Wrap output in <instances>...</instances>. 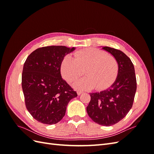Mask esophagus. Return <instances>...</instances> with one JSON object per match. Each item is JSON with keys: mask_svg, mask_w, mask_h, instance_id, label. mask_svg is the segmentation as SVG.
Instances as JSON below:
<instances>
[{"mask_svg": "<svg viewBox=\"0 0 154 154\" xmlns=\"http://www.w3.org/2000/svg\"><path fill=\"white\" fill-rule=\"evenodd\" d=\"M82 93H83L82 91H77V94H78V96H80V95H81Z\"/></svg>", "mask_w": 154, "mask_h": 154, "instance_id": "34e87169", "label": "esophagus"}]
</instances>
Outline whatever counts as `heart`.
Here are the masks:
<instances>
[{"instance_id": "b5f03b06", "label": "heart", "mask_w": 154, "mask_h": 154, "mask_svg": "<svg viewBox=\"0 0 154 154\" xmlns=\"http://www.w3.org/2000/svg\"><path fill=\"white\" fill-rule=\"evenodd\" d=\"M87 76L74 83V86L80 89H91L96 87L102 89L109 87L117 77L118 63L112 56L95 48H86L65 57L60 66L63 78L68 82L76 80L83 72Z\"/></svg>"}]
</instances>
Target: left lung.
Returning <instances> with one entry per match:
<instances>
[{
  "mask_svg": "<svg viewBox=\"0 0 154 154\" xmlns=\"http://www.w3.org/2000/svg\"><path fill=\"white\" fill-rule=\"evenodd\" d=\"M117 60L118 72L114 82L106 89L90 93L91 100L87 106L88 116L97 124L111 126L123 119L131 109L137 83L134 65L122 51L102 47Z\"/></svg>",
  "mask_w": 154,
  "mask_h": 154,
  "instance_id": "1",
  "label": "left lung"
}]
</instances>
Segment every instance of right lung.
Segmentation results:
<instances>
[{"label":"right lung","mask_w":154,"mask_h":154,"mask_svg":"<svg viewBox=\"0 0 154 154\" xmlns=\"http://www.w3.org/2000/svg\"><path fill=\"white\" fill-rule=\"evenodd\" d=\"M75 49L62 45L38 48L28 56L24 64L22 87L26 108L42 123L59 122L66 114L70 100L77 96L60 72L63 58Z\"/></svg>","instance_id":"add662e5"}]
</instances>
